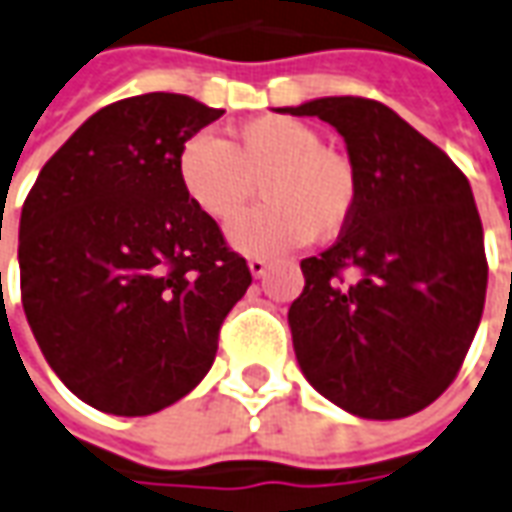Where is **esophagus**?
Wrapping results in <instances>:
<instances>
[{
    "instance_id": "34e87169",
    "label": "esophagus",
    "mask_w": 512,
    "mask_h": 512,
    "mask_svg": "<svg viewBox=\"0 0 512 512\" xmlns=\"http://www.w3.org/2000/svg\"><path fill=\"white\" fill-rule=\"evenodd\" d=\"M248 270H250V276H253V278H262V276H267L270 264L264 262V259H250Z\"/></svg>"
}]
</instances>
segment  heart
Here are the masks:
<instances>
[{"instance_id":"heart-1","label":"heart","mask_w":512,"mask_h":512,"mask_svg":"<svg viewBox=\"0 0 512 512\" xmlns=\"http://www.w3.org/2000/svg\"><path fill=\"white\" fill-rule=\"evenodd\" d=\"M175 169L183 195L214 222L236 217L262 186L264 206L225 234L245 256H281L315 234H340L357 203L351 164L326 150L317 130L287 116L250 119L228 144L200 130L181 144Z\"/></svg>"}]
</instances>
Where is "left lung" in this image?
Instances as JSON below:
<instances>
[{
	"label": "left lung",
	"instance_id": "8db88e82",
	"mask_svg": "<svg viewBox=\"0 0 512 512\" xmlns=\"http://www.w3.org/2000/svg\"><path fill=\"white\" fill-rule=\"evenodd\" d=\"M278 111L329 122L357 181L337 242L301 262L306 284L287 320L303 376L359 418L421 412L454 382L485 306L488 264L468 178L382 102L317 97Z\"/></svg>",
	"mask_w": 512,
	"mask_h": 512
}]
</instances>
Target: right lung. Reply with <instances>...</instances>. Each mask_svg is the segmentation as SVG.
<instances>
[{"label":"right lung","instance_id":"add662e5","mask_svg":"<svg viewBox=\"0 0 512 512\" xmlns=\"http://www.w3.org/2000/svg\"><path fill=\"white\" fill-rule=\"evenodd\" d=\"M225 111L153 91L88 116L38 172L19 222L21 303L88 407L153 415L195 390L250 270L178 181V150Z\"/></svg>","mask_w":512,"mask_h":512}]
</instances>
